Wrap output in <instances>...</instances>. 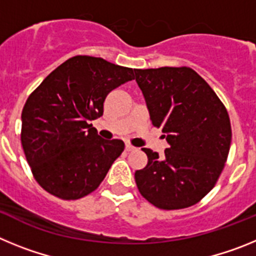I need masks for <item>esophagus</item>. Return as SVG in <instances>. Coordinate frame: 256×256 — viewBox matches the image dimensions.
I'll list each match as a JSON object with an SVG mask.
<instances>
[{"label":"esophagus","instance_id":"1","mask_svg":"<svg viewBox=\"0 0 256 256\" xmlns=\"http://www.w3.org/2000/svg\"><path fill=\"white\" fill-rule=\"evenodd\" d=\"M134 150H136V148H133L132 144H126V152H132V151H134Z\"/></svg>","mask_w":256,"mask_h":256}]
</instances>
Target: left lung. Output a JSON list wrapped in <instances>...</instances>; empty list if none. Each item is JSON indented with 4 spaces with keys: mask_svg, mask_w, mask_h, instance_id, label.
Returning a JSON list of instances; mask_svg holds the SVG:
<instances>
[{
    "mask_svg": "<svg viewBox=\"0 0 256 256\" xmlns=\"http://www.w3.org/2000/svg\"><path fill=\"white\" fill-rule=\"evenodd\" d=\"M150 120L162 130L164 156L150 148L136 170L141 195L159 209L195 205L218 180L230 152V122L216 92L190 68L136 69Z\"/></svg>",
    "mask_w": 256,
    "mask_h": 256,
    "instance_id": "8db88e82",
    "label": "left lung"
}]
</instances>
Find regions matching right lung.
Wrapping results in <instances>:
<instances>
[{"label": "right lung", "instance_id": "add662e5", "mask_svg": "<svg viewBox=\"0 0 256 256\" xmlns=\"http://www.w3.org/2000/svg\"><path fill=\"white\" fill-rule=\"evenodd\" d=\"M133 78L130 68L76 56L28 97L22 112V144L42 188L76 200L100 186L124 142L101 138L90 122L104 114L106 96Z\"/></svg>", "mask_w": 256, "mask_h": 256}]
</instances>
